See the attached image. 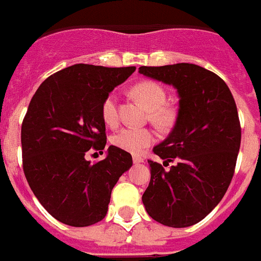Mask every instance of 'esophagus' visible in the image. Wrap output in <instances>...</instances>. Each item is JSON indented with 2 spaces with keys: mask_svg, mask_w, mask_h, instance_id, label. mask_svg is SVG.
Instances as JSON below:
<instances>
[{
  "mask_svg": "<svg viewBox=\"0 0 261 261\" xmlns=\"http://www.w3.org/2000/svg\"><path fill=\"white\" fill-rule=\"evenodd\" d=\"M144 159L139 155H133V163H143Z\"/></svg>",
  "mask_w": 261,
  "mask_h": 261,
  "instance_id": "obj_1",
  "label": "esophagus"
}]
</instances>
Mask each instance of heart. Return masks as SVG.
Listing matches in <instances>:
<instances>
[{"mask_svg": "<svg viewBox=\"0 0 261 261\" xmlns=\"http://www.w3.org/2000/svg\"><path fill=\"white\" fill-rule=\"evenodd\" d=\"M137 101L141 102L149 110V120L162 129L170 128L176 118V109L167 103V94L164 87L155 81H141L136 83L130 90ZM102 120L109 126L118 124L117 97L110 93L102 101ZM155 141V133L148 128H125L121 129L112 137L114 147L124 151L139 153Z\"/></svg>", "mask_w": 261, "mask_h": 261, "instance_id": "b5f03b06", "label": "heart"}]
</instances>
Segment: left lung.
<instances>
[{
	"instance_id": "8db88e82",
	"label": "left lung",
	"mask_w": 261,
	"mask_h": 261,
	"mask_svg": "<svg viewBox=\"0 0 261 261\" xmlns=\"http://www.w3.org/2000/svg\"><path fill=\"white\" fill-rule=\"evenodd\" d=\"M139 71L179 94L175 126L153 148L163 164L148 160L151 182L143 203L160 224L191 226L220 203L232 182L241 143L236 102L218 75L197 64L141 66Z\"/></svg>"
}]
</instances>
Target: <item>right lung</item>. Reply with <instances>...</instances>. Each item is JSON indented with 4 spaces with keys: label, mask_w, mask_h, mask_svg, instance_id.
I'll return each instance as SVG.
<instances>
[{
    "label": "right lung",
    "mask_w": 261,
    "mask_h": 261,
    "mask_svg": "<svg viewBox=\"0 0 261 261\" xmlns=\"http://www.w3.org/2000/svg\"><path fill=\"white\" fill-rule=\"evenodd\" d=\"M136 67L74 64L41 83L21 125L22 170L43 207L70 226H89L105 218L118 178L132 156L110 145L105 159L91 164L89 149L105 148L101 105Z\"/></svg>",
    "instance_id": "add662e5"
}]
</instances>
